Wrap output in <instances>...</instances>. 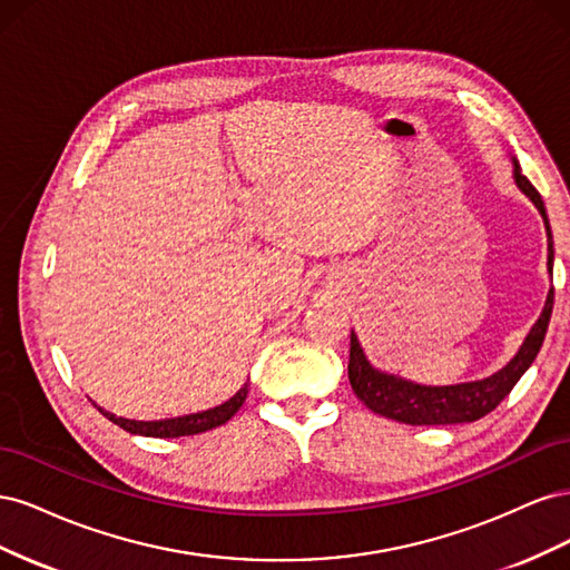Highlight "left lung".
Returning a JSON list of instances; mask_svg holds the SVG:
<instances>
[{"instance_id":"8db88e82","label":"left lung","mask_w":570,"mask_h":570,"mask_svg":"<svg viewBox=\"0 0 570 570\" xmlns=\"http://www.w3.org/2000/svg\"><path fill=\"white\" fill-rule=\"evenodd\" d=\"M513 164V180L519 185L521 193L534 204V209L540 212L544 228H547V271L549 275L554 273V239H551V228L544 202L538 189L523 176L521 164L515 157H511ZM551 306H554V287L549 289L547 302L540 318L530 327L528 337L523 340L521 350L509 361L504 368L497 373L482 377V381L459 383V385H421L411 383L406 377H400L394 373H385L375 368L366 358L364 350H361L358 337L352 331V344H350V383L354 394L364 402L373 413H381L385 419L400 421L406 425H450V423H473L482 416H488L492 409L499 406V402L513 390V385L521 381V375L532 366L534 356H538L549 318Z\"/></svg>"}]
</instances>
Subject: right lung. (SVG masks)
<instances>
[{"label":"right lung","instance_id":"right-lung-1","mask_svg":"<svg viewBox=\"0 0 570 570\" xmlns=\"http://www.w3.org/2000/svg\"><path fill=\"white\" fill-rule=\"evenodd\" d=\"M247 392H249V383H245L243 387H239L228 402H223V404H218L214 409L197 411V413H185V416L161 419V421H132V419L116 416V413L101 409L97 404L95 406L99 409L101 416H107L111 423L128 430V433H132V435H142V438H185V435H199V433H206V430L228 423L237 413V409L245 404Z\"/></svg>","mask_w":570,"mask_h":570}]
</instances>
